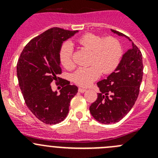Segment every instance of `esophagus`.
Here are the masks:
<instances>
[{"label": "esophagus", "mask_w": 158, "mask_h": 158, "mask_svg": "<svg viewBox=\"0 0 158 158\" xmlns=\"http://www.w3.org/2000/svg\"><path fill=\"white\" fill-rule=\"evenodd\" d=\"M87 89H83V88H79V92H81V93H84L85 92H86Z\"/></svg>", "instance_id": "34e87169"}]
</instances>
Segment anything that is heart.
I'll list each match as a JSON object with an SVG mask.
<instances>
[{
	"label": "heart",
	"mask_w": 158,
	"mask_h": 158,
	"mask_svg": "<svg viewBox=\"0 0 158 158\" xmlns=\"http://www.w3.org/2000/svg\"><path fill=\"white\" fill-rule=\"evenodd\" d=\"M82 48L91 51L89 64L87 67L79 68L72 76L73 82L78 85L86 87L103 74H109L119 64L122 50L119 41L109 36L103 39L94 33H85L77 40ZM61 64L66 69H71L75 64L73 60V47L69 42L65 43L60 52Z\"/></svg>",
	"instance_id": "b5f03b06"
}]
</instances>
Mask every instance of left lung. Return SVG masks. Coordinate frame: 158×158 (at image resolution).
Here are the masks:
<instances>
[{
  "mask_svg": "<svg viewBox=\"0 0 158 158\" xmlns=\"http://www.w3.org/2000/svg\"><path fill=\"white\" fill-rule=\"evenodd\" d=\"M111 32L131 40L116 30ZM131 48L123 54L117 68L107 77L97 82L100 93L89 107L91 114L106 125L122 120L135 105L143 77L142 54L131 41Z\"/></svg>",
  "mask_w": 158,
  "mask_h": 158,
  "instance_id": "left-lung-1",
  "label": "left lung"
}]
</instances>
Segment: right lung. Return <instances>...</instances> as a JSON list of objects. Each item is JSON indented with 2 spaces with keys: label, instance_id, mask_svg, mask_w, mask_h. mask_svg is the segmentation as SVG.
I'll use <instances>...</instances> for the list:
<instances>
[{
  "label": "right lung",
  "instance_id": "add662e5",
  "mask_svg": "<svg viewBox=\"0 0 158 158\" xmlns=\"http://www.w3.org/2000/svg\"><path fill=\"white\" fill-rule=\"evenodd\" d=\"M78 30L53 27L33 38L22 51L17 62L19 85L31 112L44 123L56 125L69 112L70 101L78 92L69 82L61 84L60 93L52 91L51 83L62 81L60 52L64 41Z\"/></svg>",
  "mask_w": 158,
  "mask_h": 158
}]
</instances>
